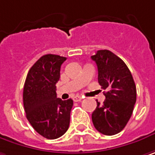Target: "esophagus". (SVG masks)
<instances>
[{
	"instance_id": "1",
	"label": "esophagus",
	"mask_w": 155,
	"mask_h": 155,
	"mask_svg": "<svg viewBox=\"0 0 155 155\" xmlns=\"http://www.w3.org/2000/svg\"><path fill=\"white\" fill-rule=\"evenodd\" d=\"M73 100H74V102H80V101H81V100H82V97L80 96H76L73 98Z\"/></svg>"
}]
</instances>
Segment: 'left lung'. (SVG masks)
<instances>
[{"label":"left lung","mask_w":155,"mask_h":155,"mask_svg":"<svg viewBox=\"0 0 155 155\" xmlns=\"http://www.w3.org/2000/svg\"><path fill=\"white\" fill-rule=\"evenodd\" d=\"M91 59L98 69V82L105 96L104 104L96 101L92 113L94 126L104 135H115L125 127L136 103V86L122 59L109 50H99Z\"/></svg>","instance_id":"8db88e82"}]
</instances>
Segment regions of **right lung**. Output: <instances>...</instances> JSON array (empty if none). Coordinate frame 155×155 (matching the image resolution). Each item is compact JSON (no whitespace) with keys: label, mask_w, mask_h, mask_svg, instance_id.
Here are the masks:
<instances>
[{"label":"right lung","mask_w":155,"mask_h":155,"mask_svg":"<svg viewBox=\"0 0 155 155\" xmlns=\"http://www.w3.org/2000/svg\"><path fill=\"white\" fill-rule=\"evenodd\" d=\"M67 59L45 54L28 72L23 87V106L28 121L34 130L48 140L61 137L68 131L73 100L57 98L56 83L60 67Z\"/></svg>","instance_id":"add662e5"}]
</instances>
